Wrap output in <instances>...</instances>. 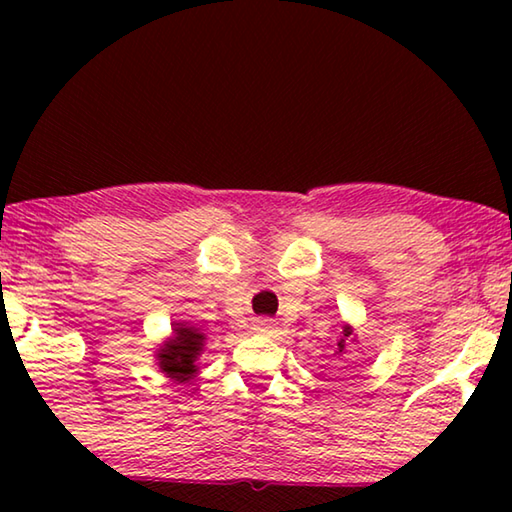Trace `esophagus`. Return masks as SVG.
Listing matches in <instances>:
<instances>
[{"label": "esophagus", "instance_id": "obj_1", "mask_svg": "<svg viewBox=\"0 0 512 512\" xmlns=\"http://www.w3.org/2000/svg\"><path fill=\"white\" fill-rule=\"evenodd\" d=\"M255 329H257V332L271 336V334L277 332V323H275V320H271V318H257L255 320Z\"/></svg>", "mask_w": 512, "mask_h": 512}]
</instances>
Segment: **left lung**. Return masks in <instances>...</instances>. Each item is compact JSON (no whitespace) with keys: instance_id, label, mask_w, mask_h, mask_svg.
<instances>
[{"instance_id":"left-lung-1","label":"left lung","mask_w":512,"mask_h":512,"mask_svg":"<svg viewBox=\"0 0 512 512\" xmlns=\"http://www.w3.org/2000/svg\"><path fill=\"white\" fill-rule=\"evenodd\" d=\"M343 332H345V336H350V329H343ZM339 348L343 350V339H341V343H339Z\"/></svg>"}]
</instances>
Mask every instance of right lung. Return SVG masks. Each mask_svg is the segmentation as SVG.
<instances>
[{
  "label": "right lung",
  "mask_w": 512,
  "mask_h": 512,
  "mask_svg": "<svg viewBox=\"0 0 512 512\" xmlns=\"http://www.w3.org/2000/svg\"><path fill=\"white\" fill-rule=\"evenodd\" d=\"M205 334L198 332L196 327H176L173 329V339L164 343L160 350V368L167 372L169 377L185 381L196 372L194 361L201 354Z\"/></svg>",
  "instance_id": "add662e5"
}]
</instances>
